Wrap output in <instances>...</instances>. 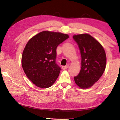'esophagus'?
I'll return each instance as SVG.
<instances>
[{
    "label": "esophagus",
    "instance_id": "34e87169",
    "mask_svg": "<svg viewBox=\"0 0 120 120\" xmlns=\"http://www.w3.org/2000/svg\"><path fill=\"white\" fill-rule=\"evenodd\" d=\"M69 64H67V65H66V66H62V69L63 70H65V69H67L68 67H69Z\"/></svg>",
    "mask_w": 120,
    "mask_h": 120
}]
</instances>
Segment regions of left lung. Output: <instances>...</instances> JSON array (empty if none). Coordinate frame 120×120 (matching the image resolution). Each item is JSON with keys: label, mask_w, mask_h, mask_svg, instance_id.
<instances>
[{"label": "left lung", "mask_w": 120, "mask_h": 120, "mask_svg": "<svg viewBox=\"0 0 120 120\" xmlns=\"http://www.w3.org/2000/svg\"><path fill=\"white\" fill-rule=\"evenodd\" d=\"M78 44L82 56V67L74 77L76 84L81 88H88L97 82L104 73L106 56L104 48L96 40L88 34L73 36Z\"/></svg>", "instance_id": "left-lung-1"}]
</instances>
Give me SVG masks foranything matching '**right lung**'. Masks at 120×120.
I'll list each match as a JSON object with an SVG mask.
<instances>
[{"label": "right lung", "mask_w": 120, "mask_h": 120, "mask_svg": "<svg viewBox=\"0 0 120 120\" xmlns=\"http://www.w3.org/2000/svg\"><path fill=\"white\" fill-rule=\"evenodd\" d=\"M69 35L59 32L43 31L34 36L26 44L22 65L27 78L42 88L54 84L61 68L56 63V48Z\"/></svg>", "instance_id": "add662e5"}]
</instances>
